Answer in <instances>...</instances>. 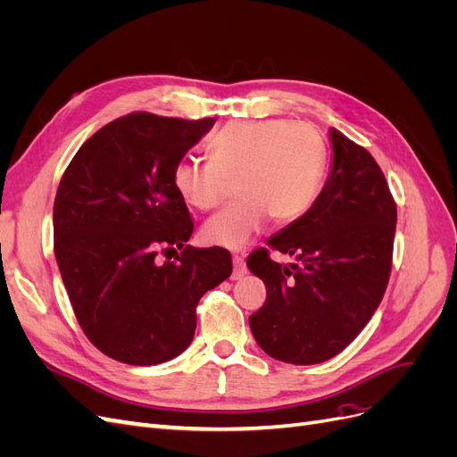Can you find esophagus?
<instances>
[{
    "label": "esophagus",
    "instance_id": "obj_1",
    "mask_svg": "<svg viewBox=\"0 0 457 457\" xmlns=\"http://www.w3.org/2000/svg\"><path fill=\"white\" fill-rule=\"evenodd\" d=\"M232 262H234V269H232V280H238L242 278V276L247 272V267H245V261L242 255H234L232 257Z\"/></svg>",
    "mask_w": 457,
    "mask_h": 457
}]
</instances>
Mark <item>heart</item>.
Here are the masks:
<instances>
[{
	"label": "heart",
	"mask_w": 457,
	"mask_h": 457,
	"mask_svg": "<svg viewBox=\"0 0 457 457\" xmlns=\"http://www.w3.org/2000/svg\"><path fill=\"white\" fill-rule=\"evenodd\" d=\"M210 158L175 165L173 187L188 205L210 212L237 181V202L202 228L207 244L242 250L272 217L278 225L307 215L320 192L328 150L311 123L292 120H238L207 143Z\"/></svg>",
	"instance_id": "obj_1"
}]
</instances>
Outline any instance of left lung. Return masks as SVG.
<instances>
[{
	"mask_svg": "<svg viewBox=\"0 0 457 457\" xmlns=\"http://www.w3.org/2000/svg\"><path fill=\"white\" fill-rule=\"evenodd\" d=\"M334 165L307 215L250 253L247 267L267 286L250 316L269 356L287 364H320L361 334L389 284L396 204L370 152L331 129ZM294 254L287 268L270 250Z\"/></svg>",
	"mask_w": 457,
	"mask_h": 457,
	"instance_id": "8db88e82",
	"label": "left lung"
}]
</instances>
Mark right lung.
I'll return each instance as SVG.
<instances>
[{
  "mask_svg": "<svg viewBox=\"0 0 457 457\" xmlns=\"http://www.w3.org/2000/svg\"><path fill=\"white\" fill-rule=\"evenodd\" d=\"M131 112L79 146L53 205L54 257L87 339L118 362L154 366L195 337L202 295L232 272L223 247L187 245L195 220L173 170L213 128ZM179 246L182 255H157Z\"/></svg>",
  "mask_w": 457,
  "mask_h": 457,
  "instance_id": "right-lung-1",
  "label": "right lung"
}]
</instances>
